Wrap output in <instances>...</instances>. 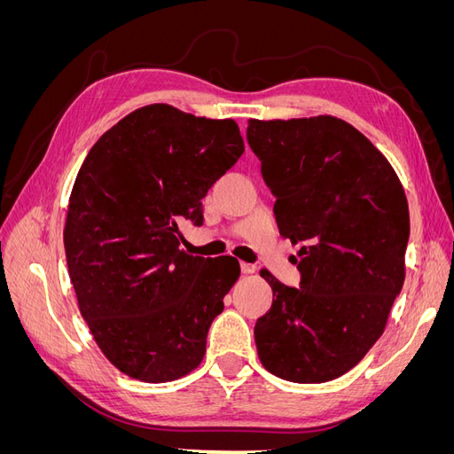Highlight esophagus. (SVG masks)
Returning a JSON list of instances; mask_svg holds the SVG:
<instances>
[{
	"instance_id": "obj_1",
	"label": "esophagus",
	"mask_w": 454,
	"mask_h": 454,
	"mask_svg": "<svg viewBox=\"0 0 454 454\" xmlns=\"http://www.w3.org/2000/svg\"><path fill=\"white\" fill-rule=\"evenodd\" d=\"M240 270L244 274H252V272H255V265H252V263H240Z\"/></svg>"
}]
</instances>
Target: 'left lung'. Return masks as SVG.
Here are the masks:
<instances>
[{
	"label": "left lung",
	"mask_w": 454,
	"mask_h": 454,
	"mask_svg": "<svg viewBox=\"0 0 454 454\" xmlns=\"http://www.w3.org/2000/svg\"><path fill=\"white\" fill-rule=\"evenodd\" d=\"M246 138L301 244L299 287L261 272L272 307L255 324L261 364L292 382L345 375L375 345L405 280L409 206L380 151L335 117L248 121Z\"/></svg>",
	"instance_id": "obj_1"
}]
</instances>
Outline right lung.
Listing matches in <instances>:
<instances>
[{
  "label": "right lung",
  "mask_w": 454,
  "mask_h": 454,
  "mask_svg": "<svg viewBox=\"0 0 454 454\" xmlns=\"http://www.w3.org/2000/svg\"><path fill=\"white\" fill-rule=\"evenodd\" d=\"M242 153L232 119L167 104L136 109L89 151L64 248L79 310L125 375L170 382L202 362L240 265L231 255L185 254L180 225H202V199Z\"/></svg>",
  "instance_id": "obj_1"
}]
</instances>
